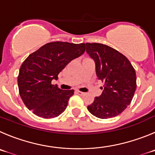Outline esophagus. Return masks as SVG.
<instances>
[{"label": "esophagus", "mask_w": 155, "mask_h": 155, "mask_svg": "<svg viewBox=\"0 0 155 155\" xmlns=\"http://www.w3.org/2000/svg\"><path fill=\"white\" fill-rule=\"evenodd\" d=\"M76 93L78 94V95H84V92H81V91H79V90H76Z\"/></svg>", "instance_id": "obj_1"}]
</instances>
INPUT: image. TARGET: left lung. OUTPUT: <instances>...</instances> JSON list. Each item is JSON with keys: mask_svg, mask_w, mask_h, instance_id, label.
Masks as SVG:
<instances>
[{"mask_svg": "<svg viewBox=\"0 0 155 155\" xmlns=\"http://www.w3.org/2000/svg\"><path fill=\"white\" fill-rule=\"evenodd\" d=\"M86 52L95 63L99 79L104 82L102 95L88 105L97 118H112L130 105L136 89V73L128 58L107 45L86 43Z\"/></svg>", "mask_w": 155, "mask_h": 155, "instance_id": "obj_1", "label": "left lung"}]
</instances>
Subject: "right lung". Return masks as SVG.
<instances>
[{
	"instance_id": "obj_1",
	"label": "right lung",
	"mask_w": 155,
	"mask_h": 155,
	"mask_svg": "<svg viewBox=\"0 0 155 155\" xmlns=\"http://www.w3.org/2000/svg\"><path fill=\"white\" fill-rule=\"evenodd\" d=\"M86 50L85 43L50 42L30 54L17 77L19 93L29 110L39 117L52 118L63 113L74 90H62L52 84L66 65Z\"/></svg>"
}]
</instances>
